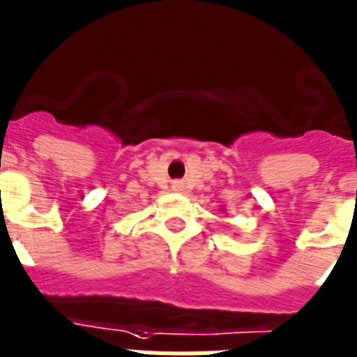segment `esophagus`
<instances>
[{
	"label": "esophagus",
	"instance_id": "1",
	"mask_svg": "<svg viewBox=\"0 0 357 357\" xmlns=\"http://www.w3.org/2000/svg\"><path fill=\"white\" fill-rule=\"evenodd\" d=\"M181 185H183V183H181V181H174L172 187H174V189H179V187H181Z\"/></svg>",
	"mask_w": 357,
	"mask_h": 357
}]
</instances>
